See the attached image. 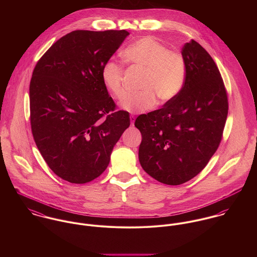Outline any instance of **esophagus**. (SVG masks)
<instances>
[{"mask_svg":"<svg viewBox=\"0 0 257 257\" xmlns=\"http://www.w3.org/2000/svg\"><path fill=\"white\" fill-rule=\"evenodd\" d=\"M130 118H131V123H132V125H134V124H135V120H136V116L132 114V115L130 116Z\"/></svg>","mask_w":257,"mask_h":257,"instance_id":"esophagus-1","label":"esophagus"}]
</instances>
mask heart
I'll use <instances>...</instances> for the list:
<instances>
[{
    "label": "heart",
    "instance_id": "obj_1",
    "mask_svg": "<svg viewBox=\"0 0 257 257\" xmlns=\"http://www.w3.org/2000/svg\"><path fill=\"white\" fill-rule=\"evenodd\" d=\"M128 64L145 70L140 93L130 95L122 108L131 112H142L152 109L159 100L160 104L172 102L183 90L187 68L181 53L169 50L154 37H141L128 44L121 53ZM123 67L107 60L101 69L103 84L116 100L125 96Z\"/></svg>",
    "mask_w": 257,
    "mask_h": 257
}]
</instances>
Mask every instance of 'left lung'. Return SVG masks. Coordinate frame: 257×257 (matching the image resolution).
Masks as SVG:
<instances>
[{"label": "left lung", "mask_w": 257, "mask_h": 257, "mask_svg": "<svg viewBox=\"0 0 257 257\" xmlns=\"http://www.w3.org/2000/svg\"><path fill=\"white\" fill-rule=\"evenodd\" d=\"M182 56L187 75L181 93L135 122L143 136L142 167L167 185L185 183L206 167L220 146L228 110L222 78L207 50L191 39Z\"/></svg>", "instance_id": "obj_1"}]
</instances>
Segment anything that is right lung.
<instances>
[{"label":"right lung","instance_id":"obj_1","mask_svg":"<svg viewBox=\"0 0 257 257\" xmlns=\"http://www.w3.org/2000/svg\"><path fill=\"white\" fill-rule=\"evenodd\" d=\"M128 35L124 30L74 31L53 43L34 69L32 133L49 168L65 181L99 177L131 124L127 111H114L101 78L103 64Z\"/></svg>","mask_w":257,"mask_h":257}]
</instances>
